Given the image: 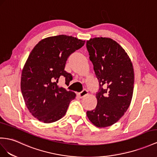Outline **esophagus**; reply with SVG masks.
Instances as JSON below:
<instances>
[{
    "label": "esophagus",
    "mask_w": 157,
    "mask_h": 157,
    "mask_svg": "<svg viewBox=\"0 0 157 157\" xmlns=\"http://www.w3.org/2000/svg\"><path fill=\"white\" fill-rule=\"evenodd\" d=\"M87 94H88V91L87 90H86V89H84L82 91L80 92V93H79L78 95V96H79L80 98H82L83 97H85V96L87 95Z\"/></svg>",
    "instance_id": "esophagus-1"
}]
</instances>
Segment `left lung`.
<instances>
[{
    "instance_id": "1",
    "label": "left lung",
    "mask_w": 157,
    "mask_h": 157,
    "mask_svg": "<svg viewBox=\"0 0 157 157\" xmlns=\"http://www.w3.org/2000/svg\"><path fill=\"white\" fill-rule=\"evenodd\" d=\"M86 47L99 86L97 106L87 111V115L96 127H109L130 105L134 87L132 64L123 48L111 38H91Z\"/></svg>"
}]
</instances>
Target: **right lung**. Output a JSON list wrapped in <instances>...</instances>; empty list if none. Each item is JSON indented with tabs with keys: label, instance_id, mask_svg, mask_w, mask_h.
Wrapping results in <instances>:
<instances>
[{
	"label": "right lung",
	"instance_id": "add662e5",
	"mask_svg": "<svg viewBox=\"0 0 157 157\" xmlns=\"http://www.w3.org/2000/svg\"><path fill=\"white\" fill-rule=\"evenodd\" d=\"M85 41L66 35L48 37L32 50L22 71L21 91L26 105L35 118L46 123L65 115L75 98L73 91L58 86L60 76L69 85L72 76L65 69L69 56L81 48Z\"/></svg>",
	"mask_w": 157,
	"mask_h": 157
}]
</instances>
